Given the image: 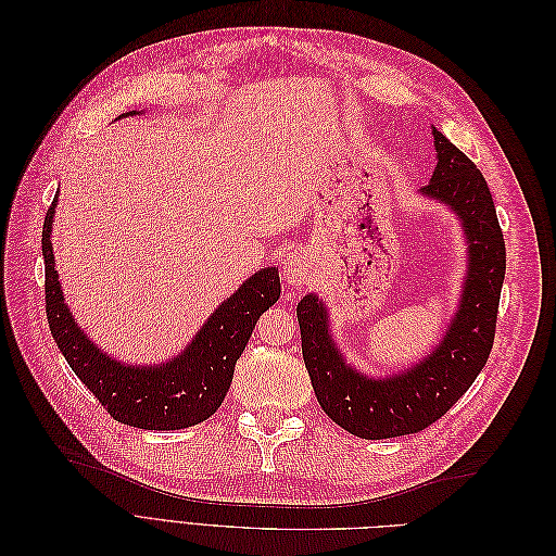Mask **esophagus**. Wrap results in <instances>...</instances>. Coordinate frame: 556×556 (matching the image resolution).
I'll list each match as a JSON object with an SVG mask.
<instances>
[{"label":"esophagus","mask_w":556,"mask_h":556,"mask_svg":"<svg viewBox=\"0 0 556 556\" xmlns=\"http://www.w3.org/2000/svg\"><path fill=\"white\" fill-rule=\"evenodd\" d=\"M282 280L285 285L301 288L311 280V262L304 255H292L282 262Z\"/></svg>","instance_id":"34e87169"}]
</instances>
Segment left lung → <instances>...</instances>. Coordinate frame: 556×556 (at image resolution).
<instances>
[{"label":"left lung","mask_w":556,"mask_h":556,"mask_svg":"<svg viewBox=\"0 0 556 556\" xmlns=\"http://www.w3.org/2000/svg\"><path fill=\"white\" fill-rule=\"evenodd\" d=\"M435 164L422 192L445 201L462 217L470 241L468 278L457 317L441 345L422 364L387 380H368L345 366L327 333V313L308 294L296 306L301 352L323 410L366 441L417 433L441 419L484 368L496 336L506 278V241L494 199L478 166L433 129Z\"/></svg>","instance_id":"left-lung-1"}]
</instances>
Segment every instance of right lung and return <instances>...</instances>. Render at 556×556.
Here are the masks:
<instances>
[{
    "label": "right lung",
    "instance_id": "obj_1",
    "mask_svg": "<svg viewBox=\"0 0 556 556\" xmlns=\"http://www.w3.org/2000/svg\"><path fill=\"white\" fill-rule=\"evenodd\" d=\"M55 201L46 213L41 231L46 264L43 292L48 327L66 364L115 422L153 431H176L204 422L225 401L233 366L245 350L260 315L280 296L276 268H264L245 280L243 288L211 315L190 348L169 364L146 368L123 366L109 359L88 341V336H83L64 306L53 245H50Z\"/></svg>",
    "mask_w": 556,
    "mask_h": 556
}]
</instances>
